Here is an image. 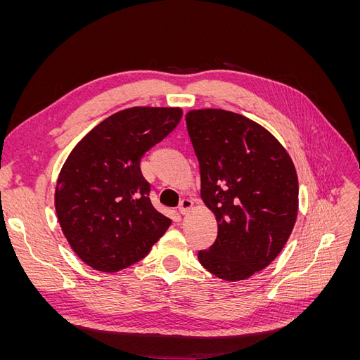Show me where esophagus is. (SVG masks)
I'll return each instance as SVG.
<instances>
[{"label":"esophagus","instance_id":"esophagus-1","mask_svg":"<svg viewBox=\"0 0 360 360\" xmlns=\"http://www.w3.org/2000/svg\"><path fill=\"white\" fill-rule=\"evenodd\" d=\"M193 207V200L192 198H183L179 204V212L181 214H186Z\"/></svg>","mask_w":360,"mask_h":360}]
</instances>
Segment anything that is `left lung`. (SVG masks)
Returning <instances> with one entry per match:
<instances>
[{"instance_id":"8db88e82","label":"left lung","mask_w":360,"mask_h":360,"mask_svg":"<svg viewBox=\"0 0 360 360\" xmlns=\"http://www.w3.org/2000/svg\"><path fill=\"white\" fill-rule=\"evenodd\" d=\"M186 127L200 163L201 198L217 221L216 240L198 259L217 278L246 279L278 257L292 231L296 168L275 136L240 114L191 111Z\"/></svg>"}]
</instances>
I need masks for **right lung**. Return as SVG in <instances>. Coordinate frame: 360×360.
<instances>
[{
	"label": "right lung",
	"mask_w": 360,
	"mask_h": 360,
	"mask_svg": "<svg viewBox=\"0 0 360 360\" xmlns=\"http://www.w3.org/2000/svg\"><path fill=\"white\" fill-rule=\"evenodd\" d=\"M180 118V108H129L103 120L72 150L57 181L56 210L85 264L110 274L126 269L168 230L171 219L151 204L139 163Z\"/></svg>",
	"instance_id": "1"
}]
</instances>
